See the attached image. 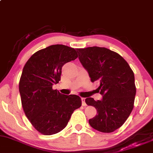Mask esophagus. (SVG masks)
Wrapping results in <instances>:
<instances>
[{
  "mask_svg": "<svg viewBox=\"0 0 153 153\" xmlns=\"http://www.w3.org/2000/svg\"><path fill=\"white\" fill-rule=\"evenodd\" d=\"M81 100H82V106H85L86 105V103H85V98H84V97H81Z\"/></svg>",
  "mask_w": 153,
  "mask_h": 153,
  "instance_id": "obj_1",
  "label": "esophagus"
}]
</instances>
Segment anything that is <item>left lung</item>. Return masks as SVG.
<instances>
[{
  "mask_svg": "<svg viewBox=\"0 0 153 153\" xmlns=\"http://www.w3.org/2000/svg\"><path fill=\"white\" fill-rule=\"evenodd\" d=\"M78 58L89 73L91 82H97L100 100L85 99L94 106L97 115L89 120L92 128L112 132L124 124L134 107L136 94L135 76L127 61L118 53L97 46L78 48Z\"/></svg>",
  "mask_w": 153,
  "mask_h": 153,
  "instance_id": "obj_1",
  "label": "left lung"
}]
</instances>
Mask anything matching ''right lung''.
Returning <instances> with one entry per match:
<instances>
[{"label": "right lung", "mask_w": 153, "mask_h": 153, "mask_svg": "<svg viewBox=\"0 0 153 153\" xmlns=\"http://www.w3.org/2000/svg\"><path fill=\"white\" fill-rule=\"evenodd\" d=\"M78 58L76 51L53 45L35 53L26 62L19 82L24 113L43 135L58 133L67 126L72 113L81 106L76 95H62L53 89L60 80L62 67Z\"/></svg>", "instance_id": "1"}]
</instances>
